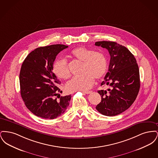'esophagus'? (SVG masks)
I'll return each instance as SVG.
<instances>
[{
	"label": "esophagus",
	"instance_id": "1",
	"mask_svg": "<svg viewBox=\"0 0 158 158\" xmlns=\"http://www.w3.org/2000/svg\"><path fill=\"white\" fill-rule=\"evenodd\" d=\"M82 92L86 94H90L92 93V91H83Z\"/></svg>",
	"mask_w": 158,
	"mask_h": 158
}]
</instances>
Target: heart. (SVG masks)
<instances>
[{
    "mask_svg": "<svg viewBox=\"0 0 158 158\" xmlns=\"http://www.w3.org/2000/svg\"><path fill=\"white\" fill-rule=\"evenodd\" d=\"M72 55L77 60L83 62L81 75L72 77L66 83V89L69 91L89 90L92 86L95 79H100L105 75L107 63L105 56L99 52L79 47L73 50ZM53 73L60 79H67L70 72L66 60L62 58L54 62Z\"/></svg>",
    "mask_w": 158,
    "mask_h": 158,
    "instance_id": "heart-1",
    "label": "heart"
}]
</instances>
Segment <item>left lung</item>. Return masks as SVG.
I'll return each mask as SVG.
<instances>
[{"instance_id": "8db88e82", "label": "left lung", "mask_w": 158, "mask_h": 158, "mask_svg": "<svg viewBox=\"0 0 158 158\" xmlns=\"http://www.w3.org/2000/svg\"><path fill=\"white\" fill-rule=\"evenodd\" d=\"M95 45L108 50L111 59L102 85L107 90H98L101 102L97 105L99 113L115 116L125 111L133 104L140 89L139 69L135 56L127 48L113 41H98Z\"/></svg>"}]
</instances>
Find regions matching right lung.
I'll return each instance as SVG.
<instances>
[{
  "mask_svg": "<svg viewBox=\"0 0 158 158\" xmlns=\"http://www.w3.org/2000/svg\"><path fill=\"white\" fill-rule=\"evenodd\" d=\"M68 45L41 47L23 61L20 73L21 95L27 108L37 117L54 119L65 112L71 95L60 97L61 82L52 72L57 55Z\"/></svg>",
  "mask_w": 158,
  "mask_h": 158,
  "instance_id": "right-lung-1",
  "label": "right lung"
}]
</instances>
